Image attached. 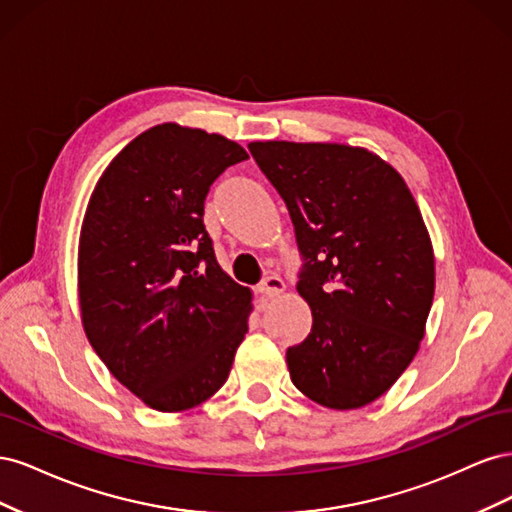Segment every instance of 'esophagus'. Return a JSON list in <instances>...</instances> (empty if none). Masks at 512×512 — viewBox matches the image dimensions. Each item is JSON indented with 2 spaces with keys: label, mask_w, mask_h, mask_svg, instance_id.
<instances>
[{
  "label": "esophagus",
  "mask_w": 512,
  "mask_h": 512,
  "mask_svg": "<svg viewBox=\"0 0 512 512\" xmlns=\"http://www.w3.org/2000/svg\"><path fill=\"white\" fill-rule=\"evenodd\" d=\"M284 290H286V284L282 277H277V275H267L265 280L256 286V292L262 294V297H277V294Z\"/></svg>",
  "instance_id": "esophagus-1"
}]
</instances>
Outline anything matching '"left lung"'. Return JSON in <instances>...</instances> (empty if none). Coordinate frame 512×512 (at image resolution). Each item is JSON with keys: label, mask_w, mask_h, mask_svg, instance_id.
I'll use <instances>...</instances> for the list:
<instances>
[{"label": "left lung", "mask_w": 512, "mask_h": 512, "mask_svg": "<svg viewBox=\"0 0 512 512\" xmlns=\"http://www.w3.org/2000/svg\"><path fill=\"white\" fill-rule=\"evenodd\" d=\"M284 198L312 333L286 352L292 384L333 410L363 408L412 363L436 288L433 250L406 181L361 147L250 143Z\"/></svg>", "instance_id": "1"}]
</instances>
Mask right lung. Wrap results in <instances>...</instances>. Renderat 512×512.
<instances>
[{
  "label": "right lung",
  "mask_w": 512,
  "mask_h": 512,
  "mask_svg": "<svg viewBox=\"0 0 512 512\" xmlns=\"http://www.w3.org/2000/svg\"><path fill=\"white\" fill-rule=\"evenodd\" d=\"M241 145L177 123L153 126L102 173L79 241V301L91 348L153 410L203 404L226 382L252 292L215 260L205 230L213 181Z\"/></svg>",
  "instance_id": "1"
}]
</instances>
